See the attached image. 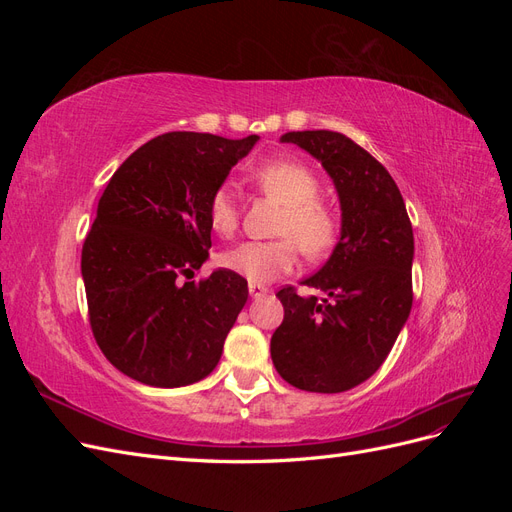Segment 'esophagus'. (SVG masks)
<instances>
[{
  "label": "esophagus",
  "instance_id": "34e87169",
  "mask_svg": "<svg viewBox=\"0 0 512 512\" xmlns=\"http://www.w3.org/2000/svg\"><path fill=\"white\" fill-rule=\"evenodd\" d=\"M247 288H250V294H252L254 299L265 297V294L269 292V288L265 284H256V282H250V284H247Z\"/></svg>",
  "mask_w": 512,
  "mask_h": 512
}]
</instances>
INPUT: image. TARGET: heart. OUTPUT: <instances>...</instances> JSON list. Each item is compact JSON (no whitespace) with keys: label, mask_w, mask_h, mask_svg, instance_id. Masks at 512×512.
Masks as SVG:
<instances>
[{"label":"heart","mask_w":512,"mask_h":512,"mask_svg":"<svg viewBox=\"0 0 512 512\" xmlns=\"http://www.w3.org/2000/svg\"><path fill=\"white\" fill-rule=\"evenodd\" d=\"M252 179L256 188L284 205L275 241H245L224 252L220 262L250 282H271L297 265L299 247L307 258L327 254L337 239V213L318 198V177L292 160H275L258 166ZM209 226L220 237H232L239 228V203L230 185H222L209 198Z\"/></svg>","instance_id":"b5f03b06"}]
</instances>
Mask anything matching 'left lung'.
Masks as SVG:
<instances>
[{"instance_id":"left-lung-1","label":"left lung","mask_w":512,"mask_h":512,"mask_svg":"<svg viewBox=\"0 0 512 512\" xmlns=\"http://www.w3.org/2000/svg\"><path fill=\"white\" fill-rule=\"evenodd\" d=\"M331 175L342 205V235L324 267L277 297L284 320L271 337L273 365L309 393H342L374 376L412 309L414 235L393 177L352 138L331 130L288 132Z\"/></svg>"}]
</instances>
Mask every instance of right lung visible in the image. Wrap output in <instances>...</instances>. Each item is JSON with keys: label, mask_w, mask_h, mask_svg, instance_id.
<instances>
[{"label": "right lung", "mask_w": 512, "mask_h": 512, "mask_svg": "<svg viewBox=\"0 0 512 512\" xmlns=\"http://www.w3.org/2000/svg\"><path fill=\"white\" fill-rule=\"evenodd\" d=\"M258 136L166 132L108 181L87 232L81 273L96 344L121 374L160 389L194 384L218 365L247 301V280L209 258L207 205Z\"/></svg>", "instance_id": "obj_1"}]
</instances>
